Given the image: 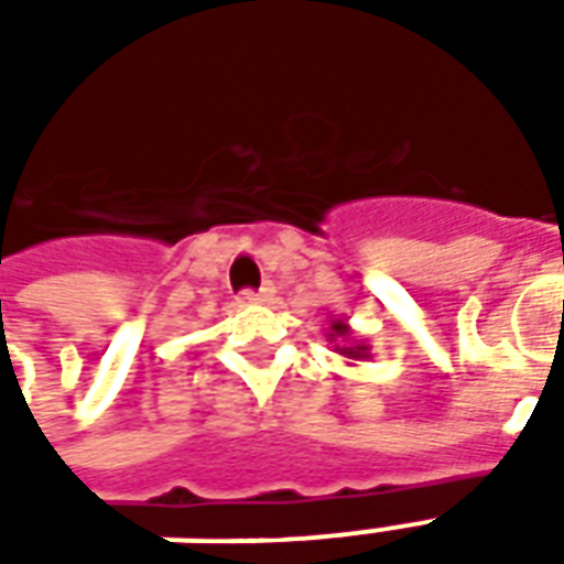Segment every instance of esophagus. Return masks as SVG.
Here are the masks:
<instances>
[{"instance_id": "34e87169", "label": "esophagus", "mask_w": 564, "mask_h": 564, "mask_svg": "<svg viewBox=\"0 0 564 564\" xmlns=\"http://www.w3.org/2000/svg\"><path fill=\"white\" fill-rule=\"evenodd\" d=\"M271 299H274V286L271 283H262V290H245V302L262 305V302H271Z\"/></svg>"}]
</instances>
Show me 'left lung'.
<instances>
[{"label": "left lung", "instance_id": "1", "mask_svg": "<svg viewBox=\"0 0 564 564\" xmlns=\"http://www.w3.org/2000/svg\"><path fill=\"white\" fill-rule=\"evenodd\" d=\"M326 341H329L332 350L338 356H344L347 362H366V359H371V347H368L362 338H356L354 326L344 317H329Z\"/></svg>", "mask_w": 564, "mask_h": 564}]
</instances>
